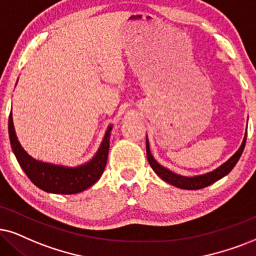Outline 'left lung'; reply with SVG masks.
<instances>
[{
	"label": "left lung",
	"instance_id": "left-lung-1",
	"mask_svg": "<svg viewBox=\"0 0 256 256\" xmlns=\"http://www.w3.org/2000/svg\"><path fill=\"white\" fill-rule=\"evenodd\" d=\"M246 139H247V134L244 136V142H242V145L238 148V151L235 152V154L232 156L230 160H228L224 164H222L221 166L218 168V169L212 171V172L202 174V176H196V177H183L180 176V174H174L172 171L166 169L154 160V158L152 157L150 152V146H148V142L146 139V157L148 163L152 169H154V172H156L158 176L160 177L162 180H166V182L172 184V186L180 188V189H186V190H197L202 189V188H206L210 186V184L215 183L216 180H221L222 177H224L226 174H228L232 170V168L236 166L238 160H240L242 152L244 150L246 146Z\"/></svg>",
	"mask_w": 256,
	"mask_h": 256
}]
</instances>
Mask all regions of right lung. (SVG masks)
Segmentation results:
<instances>
[{
	"mask_svg": "<svg viewBox=\"0 0 256 256\" xmlns=\"http://www.w3.org/2000/svg\"><path fill=\"white\" fill-rule=\"evenodd\" d=\"M111 128L112 126H110L104 140L100 145L99 151L96 152L92 160L86 163L85 166L78 168H64L42 163V162L35 160L30 156H28V154L22 148L18 138H16L12 111L8 120V131L12 148L14 151L16 160H18L22 170L28 176V178L44 192L64 194V195L82 192L87 188L92 186L100 178V176L104 172L106 162H108L110 148L108 138Z\"/></svg>",
	"mask_w": 256,
	"mask_h": 256,
	"instance_id": "obj_1",
	"label": "right lung"
}]
</instances>
